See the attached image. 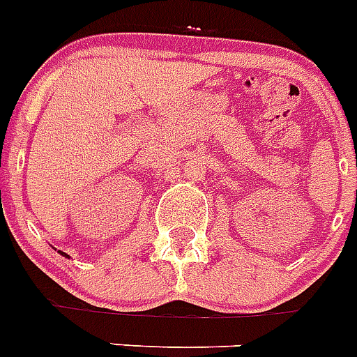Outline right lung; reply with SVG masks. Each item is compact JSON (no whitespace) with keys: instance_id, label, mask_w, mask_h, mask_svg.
<instances>
[{"instance_id":"obj_1","label":"right lung","mask_w":357,"mask_h":357,"mask_svg":"<svg viewBox=\"0 0 357 357\" xmlns=\"http://www.w3.org/2000/svg\"><path fill=\"white\" fill-rule=\"evenodd\" d=\"M59 252H61V255H62V256H66V258H70V256L66 255V252H62V250H59Z\"/></svg>"}]
</instances>
